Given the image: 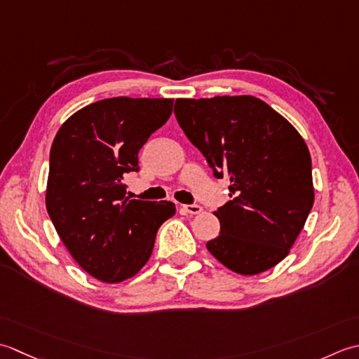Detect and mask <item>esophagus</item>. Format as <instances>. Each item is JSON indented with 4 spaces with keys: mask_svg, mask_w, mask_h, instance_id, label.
Returning a JSON list of instances; mask_svg holds the SVG:
<instances>
[{
    "mask_svg": "<svg viewBox=\"0 0 359 359\" xmlns=\"http://www.w3.org/2000/svg\"><path fill=\"white\" fill-rule=\"evenodd\" d=\"M182 210L190 215H198L203 212V208L200 206V204H184V206H182Z\"/></svg>",
    "mask_w": 359,
    "mask_h": 359,
    "instance_id": "34e87169",
    "label": "esophagus"
}]
</instances>
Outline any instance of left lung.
Returning <instances> with one entry per match:
<instances>
[{
	"mask_svg": "<svg viewBox=\"0 0 359 359\" xmlns=\"http://www.w3.org/2000/svg\"><path fill=\"white\" fill-rule=\"evenodd\" d=\"M175 116L228 201L214 215L220 236L206 248L231 271L260 274L290 254L314 203L311 156L291 123L254 96L177 99Z\"/></svg>",
	"mask_w": 359,
	"mask_h": 359,
	"instance_id": "obj_1",
	"label": "left lung"
}]
</instances>
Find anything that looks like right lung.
Masks as SVG:
<instances>
[{
    "label": "right lung",
    "instance_id": "right-lung-1",
    "mask_svg": "<svg viewBox=\"0 0 359 359\" xmlns=\"http://www.w3.org/2000/svg\"><path fill=\"white\" fill-rule=\"evenodd\" d=\"M172 108L173 99H104L76 111L54 137L48 214L71 257L100 282L141 271L159 226L175 215L172 201L130 200L122 182Z\"/></svg>",
    "mask_w": 359,
    "mask_h": 359
}]
</instances>
